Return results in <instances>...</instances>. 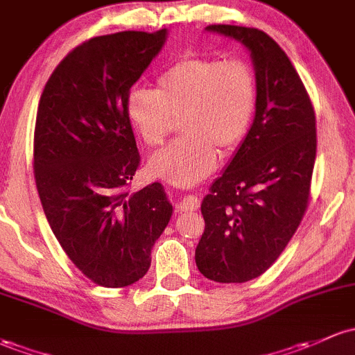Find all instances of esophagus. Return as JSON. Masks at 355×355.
<instances>
[{"mask_svg":"<svg viewBox=\"0 0 355 355\" xmlns=\"http://www.w3.org/2000/svg\"><path fill=\"white\" fill-rule=\"evenodd\" d=\"M200 207V198L194 196V194H188V196H182L179 201V209L181 211H194Z\"/></svg>","mask_w":355,"mask_h":355,"instance_id":"obj_1","label":"esophagus"}]
</instances>
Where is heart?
Here are the masks:
<instances>
[{
    "label": "heart",
    "mask_w": 355,
    "mask_h": 355,
    "mask_svg": "<svg viewBox=\"0 0 355 355\" xmlns=\"http://www.w3.org/2000/svg\"><path fill=\"white\" fill-rule=\"evenodd\" d=\"M257 106L252 67L240 59L184 57L161 72L155 91L135 87L125 110L147 146H161L181 121L184 137L148 161L152 178L174 186L198 184L216 169L220 155L237 150Z\"/></svg>",
    "instance_id": "heart-1"
}]
</instances>
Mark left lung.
Wrapping results in <instances>:
<instances>
[{
  "instance_id": "left-lung-1",
  "label": "left lung",
  "mask_w": 355,
  "mask_h": 355,
  "mask_svg": "<svg viewBox=\"0 0 355 355\" xmlns=\"http://www.w3.org/2000/svg\"><path fill=\"white\" fill-rule=\"evenodd\" d=\"M207 32L240 42L257 81L249 133L201 203L194 259L216 283H247L276 262L308 207L316 155L315 113L298 72L268 33L237 25Z\"/></svg>"
}]
</instances>
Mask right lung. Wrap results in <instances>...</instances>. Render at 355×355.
Here are the masks:
<instances>
[{
    "label": "right lung",
    "instance_id": "right-lung-1",
    "mask_svg": "<svg viewBox=\"0 0 355 355\" xmlns=\"http://www.w3.org/2000/svg\"><path fill=\"white\" fill-rule=\"evenodd\" d=\"M166 40V28L94 37L66 55L40 96L33 169L42 208L67 257L105 288L146 276L173 215L161 182L123 191L140 164L125 103Z\"/></svg>",
    "mask_w": 355,
    "mask_h": 355
}]
</instances>
